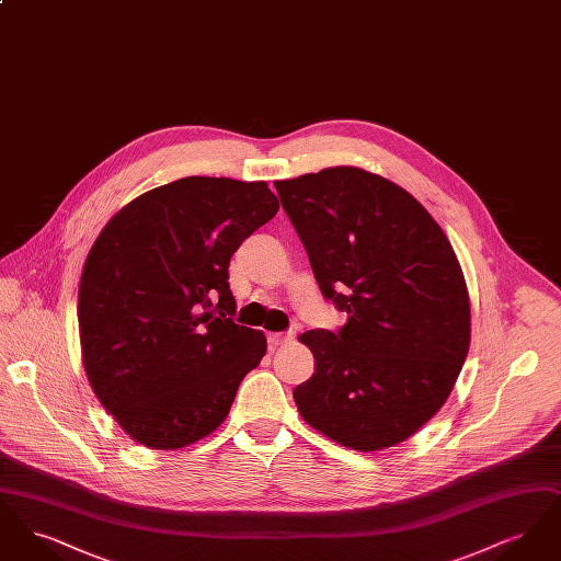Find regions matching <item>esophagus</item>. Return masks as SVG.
<instances>
[{
    "label": "esophagus",
    "mask_w": 561,
    "mask_h": 561,
    "mask_svg": "<svg viewBox=\"0 0 561 561\" xmlns=\"http://www.w3.org/2000/svg\"><path fill=\"white\" fill-rule=\"evenodd\" d=\"M294 332H271L267 334L268 348L279 347L288 341H293Z\"/></svg>",
    "instance_id": "obj_1"
}]
</instances>
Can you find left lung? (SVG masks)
I'll list each match as a JSON object with an SVG mask.
<instances>
[{
	"instance_id": "obj_1",
	"label": "left lung",
	"mask_w": 561,
	"mask_h": 561,
	"mask_svg": "<svg viewBox=\"0 0 561 561\" xmlns=\"http://www.w3.org/2000/svg\"><path fill=\"white\" fill-rule=\"evenodd\" d=\"M336 332L300 341L316 373L294 389L300 416L359 453L400 444L448 400L471 339L469 294L453 245L396 183L325 168L275 183Z\"/></svg>"
}]
</instances>
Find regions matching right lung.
I'll return each mask as SVG.
<instances>
[{"mask_svg":"<svg viewBox=\"0 0 561 561\" xmlns=\"http://www.w3.org/2000/svg\"><path fill=\"white\" fill-rule=\"evenodd\" d=\"M279 210L267 183L187 176L122 208L80 282L81 353L96 398L133 437L176 450L218 427L267 353L233 321L229 261Z\"/></svg>","mask_w":561,"mask_h":561,"instance_id":"right-lung-1","label":"right lung"}]
</instances>
